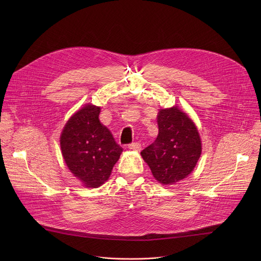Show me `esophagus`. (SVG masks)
I'll return each instance as SVG.
<instances>
[{"label":"esophagus","instance_id":"1","mask_svg":"<svg viewBox=\"0 0 261 261\" xmlns=\"http://www.w3.org/2000/svg\"><path fill=\"white\" fill-rule=\"evenodd\" d=\"M128 147L130 148V150H134V151H140L141 148V144L138 143V142H132L130 144H128Z\"/></svg>","mask_w":261,"mask_h":261}]
</instances>
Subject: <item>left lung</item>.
Returning a JSON list of instances; mask_svg holds the SVG:
<instances>
[{
    "label": "left lung",
    "mask_w": 261,
    "mask_h": 261,
    "mask_svg": "<svg viewBox=\"0 0 261 261\" xmlns=\"http://www.w3.org/2000/svg\"><path fill=\"white\" fill-rule=\"evenodd\" d=\"M156 140L141 151L154 177L172 185L187 177L201 155V140L193 121L177 106L160 109Z\"/></svg>",
    "instance_id": "obj_1"
}]
</instances>
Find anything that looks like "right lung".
<instances>
[{
    "mask_svg": "<svg viewBox=\"0 0 261 261\" xmlns=\"http://www.w3.org/2000/svg\"><path fill=\"white\" fill-rule=\"evenodd\" d=\"M99 114V106L87 104L69 119L60 139L68 168L88 188H98L108 179L123 152Z\"/></svg>",
    "mask_w": 261,
    "mask_h": 261,
    "instance_id": "obj_1",
    "label": "right lung"
}]
</instances>
